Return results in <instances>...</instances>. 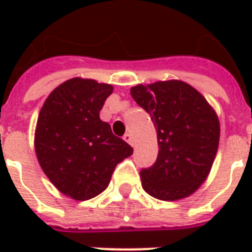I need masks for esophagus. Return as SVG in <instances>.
<instances>
[{"label":"esophagus","instance_id":"esophagus-1","mask_svg":"<svg viewBox=\"0 0 252 252\" xmlns=\"http://www.w3.org/2000/svg\"><path fill=\"white\" fill-rule=\"evenodd\" d=\"M123 139H124V140H126V142L128 143V144H131V146H133V140H132V136H131V135H129V133H126Z\"/></svg>","mask_w":252,"mask_h":252}]
</instances>
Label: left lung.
<instances>
[{"label": "left lung", "mask_w": 252, "mask_h": 252, "mask_svg": "<svg viewBox=\"0 0 252 252\" xmlns=\"http://www.w3.org/2000/svg\"><path fill=\"white\" fill-rule=\"evenodd\" d=\"M132 98L157 128L158 158L140 171L143 189L162 201L189 197L211 173L220 140V121L205 97L178 79L131 88Z\"/></svg>", "instance_id": "obj_1"}]
</instances>
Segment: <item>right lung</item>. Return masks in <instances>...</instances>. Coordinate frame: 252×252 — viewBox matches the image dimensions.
<instances>
[{"mask_svg": "<svg viewBox=\"0 0 252 252\" xmlns=\"http://www.w3.org/2000/svg\"><path fill=\"white\" fill-rule=\"evenodd\" d=\"M109 83L71 78L47 97L37 117L35 151L41 170L62 194L90 200L102 193L117 163L133 150L99 119Z\"/></svg>", "mask_w": 252, "mask_h": 252, "instance_id": "right-lung-1", "label": "right lung"}]
</instances>
